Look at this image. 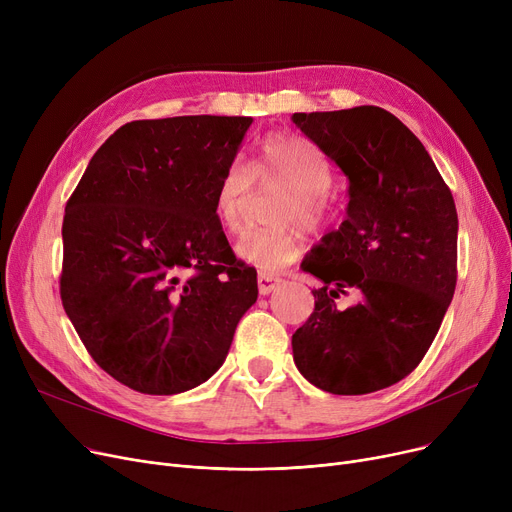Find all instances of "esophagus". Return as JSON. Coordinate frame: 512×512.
Returning a JSON list of instances; mask_svg holds the SVG:
<instances>
[{"mask_svg": "<svg viewBox=\"0 0 512 512\" xmlns=\"http://www.w3.org/2000/svg\"><path fill=\"white\" fill-rule=\"evenodd\" d=\"M282 282V278H278V276H274V274H265V272H261L259 276H257V284H259V294H270V292H274L276 290V286Z\"/></svg>", "mask_w": 512, "mask_h": 512, "instance_id": "34e87169", "label": "esophagus"}]
</instances>
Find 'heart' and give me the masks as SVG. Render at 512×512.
Returning a JSON list of instances; mask_svg holds the SVG:
<instances>
[{"label": "heart", "mask_w": 512, "mask_h": 512, "mask_svg": "<svg viewBox=\"0 0 512 512\" xmlns=\"http://www.w3.org/2000/svg\"><path fill=\"white\" fill-rule=\"evenodd\" d=\"M332 180L330 159L311 141L294 134H270L263 139L249 170L240 164L226 168L213 195V215L226 234H238L253 184L284 188L274 209V222L284 226L253 230L236 245L240 259L265 274H274L301 255V234L292 223L319 232L334 222L338 197L330 186Z\"/></svg>", "instance_id": "1"}]
</instances>
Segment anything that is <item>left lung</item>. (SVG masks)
I'll use <instances>...</instances> for the list:
<instances>
[{"label":"left lung","instance_id":"obj_1","mask_svg":"<svg viewBox=\"0 0 512 512\" xmlns=\"http://www.w3.org/2000/svg\"><path fill=\"white\" fill-rule=\"evenodd\" d=\"M348 176L346 220L321 238L303 270L324 282L292 334L305 378L330 394H369L400 382L432 346L456 286L459 218L450 188L415 134L375 105L294 114ZM359 287L340 312L334 298Z\"/></svg>","mask_w":512,"mask_h":512}]
</instances>
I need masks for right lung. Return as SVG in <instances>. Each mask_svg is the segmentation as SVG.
I'll return each instance as SVG.
<instances>
[{
  "instance_id": "1",
  "label": "right lung",
  "mask_w": 512,
  "mask_h": 512,
  "mask_svg": "<svg viewBox=\"0 0 512 512\" xmlns=\"http://www.w3.org/2000/svg\"><path fill=\"white\" fill-rule=\"evenodd\" d=\"M253 118L134 120L107 139L66 203L60 297L93 361L168 396L220 369L257 272L236 259L213 195Z\"/></svg>"
}]
</instances>
